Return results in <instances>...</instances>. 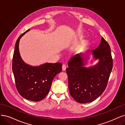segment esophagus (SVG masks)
Instances as JSON below:
<instances>
[{
  "instance_id": "1",
  "label": "esophagus",
  "mask_w": 125,
  "mask_h": 125,
  "mask_svg": "<svg viewBox=\"0 0 125 125\" xmlns=\"http://www.w3.org/2000/svg\"><path fill=\"white\" fill-rule=\"evenodd\" d=\"M66 68H67V66L66 65V64H63V65H62V70H63V71H65V70H66Z\"/></svg>"
}]
</instances>
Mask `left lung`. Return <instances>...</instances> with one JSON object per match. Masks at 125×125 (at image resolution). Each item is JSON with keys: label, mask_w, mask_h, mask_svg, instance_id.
<instances>
[{"label": "left lung", "mask_w": 125, "mask_h": 125, "mask_svg": "<svg viewBox=\"0 0 125 125\" xmlns=\"http://www.w3.org/2000/svg\"><path fill=\"white\" fill-rule=\"evenodd\" d=\"M90 52L99 60L96 65L85 67L88 58L78 54L71 58L66 69L70 94L79 103L92 102L103 93L113 68L111 48L103 37L99 46Z\"/></svg>", "instance_id": "obj_1"}]
</instances>
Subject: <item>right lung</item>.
<instances>
[{
  "instance_id": "add662e5",
  "label": "right lung",
  "mask_w": 125,
  "mask_h": 125,
  "mask_svg": "<svg viewBox=\"0 0 125 125\" xmlns=\"http://www.w3.org/2000/svg\"><path fill=\"white\" fill-rule=\"evenodd\" d=\"M28 30L16 41L12 59V71L18 91L24 99L38 102L46 97L51 88L53 79L62 70L61 62L46 63L39 66L25 63L21 58L19 44Z\"/></svg>"
}]
</instances>
